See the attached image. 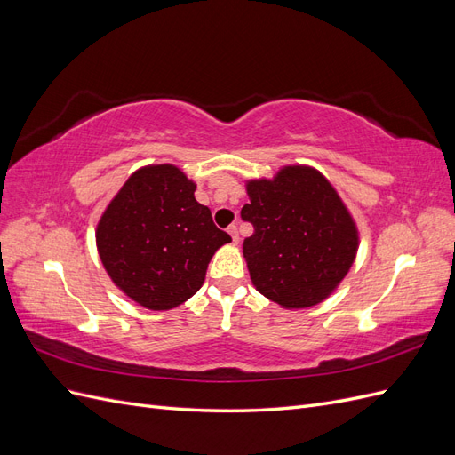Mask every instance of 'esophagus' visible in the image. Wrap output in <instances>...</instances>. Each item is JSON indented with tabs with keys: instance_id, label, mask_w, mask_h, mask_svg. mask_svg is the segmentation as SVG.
<instances>
[{
	"instance_id": "esophagus-1",
	"label": "esophagus",
	"mask_w": 455,
	"mask_h": 455,
	"mask_svg": "<svg viewBox=\"0 0 455 455\" xmlns=\"http://www.w3.org/2000/svg\"><path fill=\"white\" fill-rule=\"evenodd\" d=\"M228 233L231 235V239H233V243H239V229H237V226H229L228 228Z\"/></svg>"
}]
</instances>
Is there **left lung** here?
<instances>
[{"label":"left lung","instance_id":"obj_1","mask_svg":"<svg viewBox=\"0 0 455 455\" xmlns=\"http://www.w3.org/2000/svg\"><path fill=\"white\" fill-rule=\"evenodd\" d=\"M241 211L254 233L243 243L251 279L284 309L321 304L353 266L359 231L336 189L311 167H284L246 184Z\"/></svg>","mask_w":455,"mask_h":455}]
</instances>
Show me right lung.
I'll return each mask as SVG.
<instances>
[{"label": "right lung", "instance_id": "right-lung-1", "mask_svg": "<svg viewBox=\"0 0 455 455\" xmlns=\"http://www.w3.org/2000/svg\"><path fill=\"white\" fill-rule=\"evenodd\" d=\"M194 191L174 164H149L129 176L96 228L108 275L148 309L167 311L194 296L214 252L231 241Z\"/></svg>", "mask_w": 455, "mask_h": 455}]
</instances>
